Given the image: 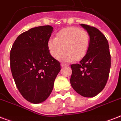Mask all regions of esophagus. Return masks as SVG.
Listing matches in <instances>:
<instances>
[{
	"label": "esophagus",
	"mask_w": 121,
	"mask_h": 121,
	"mask_svg": "<svg viewBox=\"0 0 121 121\" xmlns=\"http://www.w3.org/2000/svg\"><path fill=\"white\" fill-rule=\"evenodd\" d=\"M61 66H62V67H63V66H67V65L65 64V63H61Z\"/></svg>",
	"instance_id": "34e87169"
}]
</instances>
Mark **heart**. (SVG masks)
Masks as SVG:
<instances>
[{"label":"heart","instance_id":"heart-1","mask_svg":"<svg viewBox=\"0 0 121 121\" xmlns=\"http://www.w3.org/2000/svg\"><path fill=\"white\" fill-rule=\"evenodd\" d=\"M90 45V36L88 32L79 27H69L61 29L56 38H50L48 41V48L50 55L66 62L80 60L86 55Z\"/></svg>","mask_w":121,"mask_h":121}]
</instances>
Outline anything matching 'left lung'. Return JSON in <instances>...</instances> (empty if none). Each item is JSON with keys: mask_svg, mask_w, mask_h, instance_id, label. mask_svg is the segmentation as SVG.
<instances>
[{"mask_svg": "<svg viewBox=\"0 0 121 121\" xmlns=\"http://www.w3.org/2000/svg\"><path fill=\"white\" fill-rule=\"evenodd\" d=\"M90 36L88 51L79 63L71 65L70 83L83 97H93L107 83L111 68V54L105 36L95 27L81 24Z\"/></svg>", "mask_w": 121, "mask_h": 121, "instance_id": "8db88e82", "label": "left lung"}]
</instances>
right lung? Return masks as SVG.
Masks as SVG:
<instances>
[{
  "label": "right lung",
  "mask_w": 121,
  "mask_h": 121,
  "mask_svg": "<svg viewBox=\"0 0 121 121\" xmlns=\"http://www.w3.org/2000/svg\"><path fill=\"white\" fill-rule=\"evenodd\" d=\"M53 31L51 26L31 28L17 38L10 50V69L16 86L33 104L47 99L61 70L60 62L48 48Z\"/></svg>",
  "instance_id": "1"
}]
</instances>
